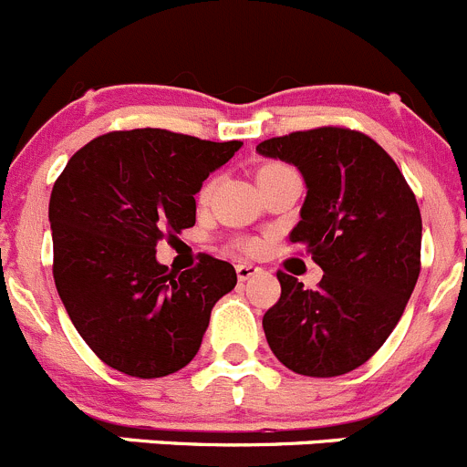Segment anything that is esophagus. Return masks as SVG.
Wrapping results in <instances>:
<instances>
[{"label": "esophagus", "mask_w": 467, "mask_h": 467, "mask_svg": "<svg viewBox=\"0 0 467 467\" xmlns=\"http://www.w3.org/2000/svg\"><path fill=\"white\" fill-rule=\"evenodd\" d=\"M234 269H237V278H239V281H248V278H251V276H258V274L263 272V269H260L258 265H251V263H239Z\"/></svg>", "instance_id": "esophagus-1"}]
</instances>
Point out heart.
Masks as SVG:
<instances>
[{
  "label": "heart",
  "instance_id": "b5f03b06",
  "mask_svg": "<svg viewBox=\"0 0 467 467\" xmlns=\"http://www.w3.org/2000/svg\"><path fill=\"white\" fill-rule=\"evenodd\" d=\"M272 168H278V163H269V165H263V168H260V172H265V170H272ZM204 193H207V191H204ZM251 246H254V244H251Z\"/></svg>",
  "mask_w": 467,
  "mask_h": 467
}]
</instances>
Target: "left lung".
I'll return each mask as SVG.
<instances>
[{
    "label": "left lung",
    "instance_id": "left-lung-1",
    "mask_svg": "<svg viewBox=\"0 0 467 467\" xmlns=\"http://www.w3.org/2000/svg\"><path fill=\"white\" fill-rule=\"evenodd\" d=\"M306 182L290 233L320 265L317 290L278 272L281 297L263 329L290 371L334 378L371 359L399 325L420 278L421 213L399 165L359 130L322 126L260 142Z\"/></svg>",
    "mask_w": 467,
    "mask_h": 467
}]
</instances>
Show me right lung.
<instances>
[{
	"mask_svg": "<svg viewBox=\"0 0 467 467\" xmlns=\"http://www.w3.org/2000/svg\"><path fill=\"white\" fill-rule=\"evenodd\" d=\"M239 147L165 129L115 130L76 151L52 186L57 293L78 334L117 371L184 368L213 304L237 285L233 265L212 255L177 276L156 260V244L193 228L195 193Z\"/></svg>",
	"mask_w": 467,
	"mask_h": 467,
	"instance_id": "obj_1",
	"label": "right lung"
}]
</instances>
